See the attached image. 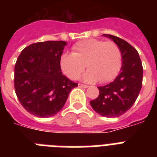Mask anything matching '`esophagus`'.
<instances>
[{
	"instance_id": "34e87169",
	"label": "esophagus",
	"mask_w": 157,
	"mask_h": 157,
	"mask_svg": "<svg viewBox=\"0 0 157 157\" xmlns=\"http://www.w3.org/2000/svg\"><path fill=\"white\" fill-rule=\"evenodd\" d=\"M78 86L80 88H88V86H86V85H83V84L79 83Z\"/></svg>"
}]
</instances>
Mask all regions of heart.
<instances>
[{"label":"heart","instance_id":"obj_1","mask_svg":"<svg viewBox=\"0 0 157 157\" xmlns=\"http://www.w3.org/2000/svg\"><path fill=\"white\" fill-rule=\"evenodd\" d=\"M62 71L71 80H77L86 67L89 71L84 81L107 83L118 75L122 66L121 49L113 41L87 39L76 43L72 54H63L60 58Z\"/></svg>","mask_w":157,"mask_h":157}]
</instances>
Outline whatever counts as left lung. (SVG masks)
<instances>
[{
  "instance_id": "left-lung-1",
  "label": "left lung",
  "mask_w": 157,
  "mask_h": 157,
  "mask_svg": "<svg viewBox=\"0 0 157 157\" xmlns=\"http://www.w3.org/2000/svg\"><path fill=\"white\" fill-rule=\"evenodd\" d=\"M103 36L112 39L121 49L122 66L114 81L98 87L99 95L90 101L92 108L105 117H117L131 108L135 103L143 84V65L135 48L121 38Z\"/></svg>"
}]
</instances>
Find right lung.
<instances>
[{
	"label": "right lung",
	"instance_id": "right-lung-1",
	"mask_svg": "<svg viewBox=\"0 0 157 157\" xmlns=\"http://www.w3.org/2000/svg\"><path fill=\"white\" fill-rule=\"evenodd\" d=\"M66 45L63 40L34 43L24 48L16 61V95L24 109L36 117L54 116L78 86L61 71L59 62Z\"/></svg>",
	"mask_w": 157,
	"mask_h": 157
}]
</instances>
